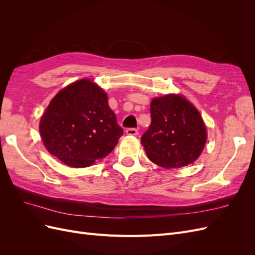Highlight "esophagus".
<instances>
[{
  "instance_id": "obj_1",
  "label": "esophagus",
  "mask_w": 255,
  "mask_h": 255,
  "mask_svg": "<svg viewBox=\"0 0 255 255\" xmlns=\"http://www.w3.org/2000/svg\"><path fill=\"white\" fill-rule=\"evenodd\" d=\"M126 133H127V135H128V136H136V135L138 134V130H137L136 128H128V129L126 130Z\"/></svg>"
}]
</instances>
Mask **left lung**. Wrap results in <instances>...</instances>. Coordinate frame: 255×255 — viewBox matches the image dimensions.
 Instances as JSON below:
<instances>
[{
  "instance_id": "left-lung-1",
  "label": "left lung",
  "mask_w": 255,
  "mask_h": 255,
  "mask_svg": "<svg viewBox=\"0 0 255 255\" xmlns=\"http://www.w3.org/2000/svg\"><path fill=\"white\" fill-rule=\"evenodd\" d=\"M151 125L141 144L152 163L166 169L187 166L200 156L207 138L201 115L180 95L154 98Z\"/></svg>"
}]
</instances>
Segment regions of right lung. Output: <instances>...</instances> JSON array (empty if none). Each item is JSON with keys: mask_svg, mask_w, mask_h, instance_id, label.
Here are the masks:
<instances>
[{"mask_svg": "<svg viewBox=\"0 0 255 255\" xmlns=\"http://www.w3.org/2000/svg\"><path fill=\"white\" fill-rule=\"evenodd\" d=\"M39 132L53 156L70 167L84 168L109 155L123 129L105 91L84 79L68 85L51 100Z\"/></svg>", "mask_w": 255, "mask_h": 255, "instance_id": "obj_1", "label": "right lung"}]
</instances>
